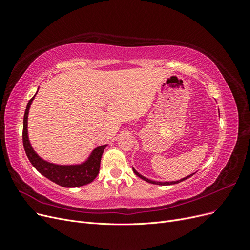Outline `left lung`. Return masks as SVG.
<instances>
[{
  "instance_id": "8db88e82",
  "label": "left lung",
  "mask_w": 250,
  "mask_h": 250,
  "mask_svg": "<svg viewBox=\"0 0 250 250\" xmlns=\"http://www.w3.org/2000/svg\"><path fill=\"white\" fill-rule=\"evenodd\" d=\"M132 170H133V172H134V174L137 176H139L140 178H142L143 180H145V181H147V183H149V184H153V185H160V186H170V185H175V184H178V183H180V181H183V180H186V179H188V177H191L193 174H191V175H188V176H187V177H185V178H181L180 180H177V181H165V183H162V181H155V180H151V179H148V178H146L145 176H143V175H141V174L135 170L134 168H132Z\"/></svg>"
}]
</instances>
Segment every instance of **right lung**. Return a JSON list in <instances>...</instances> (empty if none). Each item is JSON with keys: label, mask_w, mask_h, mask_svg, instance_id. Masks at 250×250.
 I'll use <instances>...</instances> for the list:
<instances>
[{"label": "right lung", "mask_w": 250, "mask_h": 250, "mask_svg": "<svg viewBox=\"0 0 250 250\" xmlns=\"http://www.w3.org/2000/svg\"><path fill=\"white\" fill-rule=\"evenodd\" d=\"M35 95L27 104L22 126V145L30 163L44 177L62 187L77 188L90 184L99 173L101 157L107 145H102L94 149L87 160L79 165H56L42 160L33 150L28 137V113Z\"/></svg>", "instance_id": "1"}]
</instances>
